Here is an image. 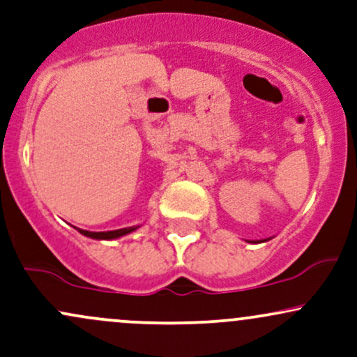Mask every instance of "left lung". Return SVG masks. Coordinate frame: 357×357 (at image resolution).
Segmentation results:
<instances>
[{
    "label": "left lung",
    "mask_w": 357,
    "mask_h": 357,
    "mask_svg": "<svg viewBox=\"0 0 357 357\" xmlns=\"http://www.w3.org/2000/svg\"><path fill=\"white\" fill-rule=\"evenodd\" d=\"M252 243H258V241H252Z\"/></svg>",
    "instance_id": "left-lung-1"
}]
</instances>
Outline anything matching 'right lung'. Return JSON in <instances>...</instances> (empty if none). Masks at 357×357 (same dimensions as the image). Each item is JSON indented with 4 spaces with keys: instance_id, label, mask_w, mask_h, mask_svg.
Listing matches in <instances>:
<instances>
[{
    "instance_id": "right-lung-1",
    "label": "right lung",
    "mask_w": 357,
    "mask_h": 357,
    "mask_svg": "<svg viewBox=\"0 0 357 357\" xmlns=\"http://www.w3.org/2000/svg\"><path fill=\"white\" fill-rule=\"evenodd\" d=\"M139 227H129V228H121V230H112V231H87V230H80L77 228L82 235L89 236V238L93 240H114V238H121V236L129 235V233L136 231Z\"/></svg>"
}]
</instances>
